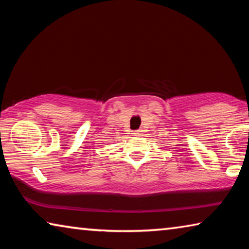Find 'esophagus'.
Here are the masks:
<instances>
[{
	"mask_svg": "<svg viewBox=\"0 0 249 249\" xmlns=\"http://www.w3.org/2000/svg\"><path fill=\"white\" fill-rule=\"evenodd\" d=\"M141 133H142V130H140V129H138V130H134V132H133L134 136H140Z\"/></svg>",
	"mask_w": 249,
	"mask_h": 249,
	"instance_id": "esophagus-1",
	"label": "esophagus"
}]
</instances>
